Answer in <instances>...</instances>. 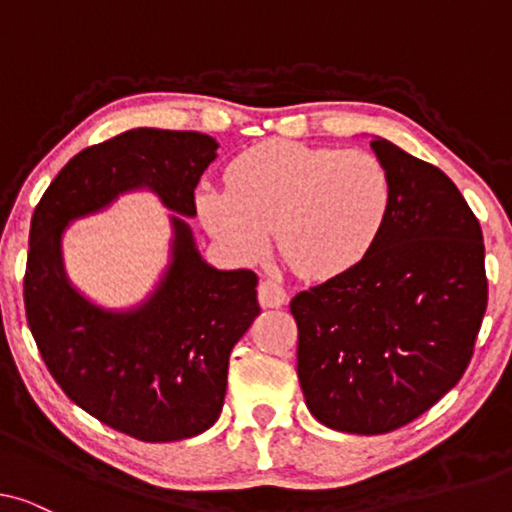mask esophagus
<instances>
[{"instance_id":"esophagus-1","label":"esophagus","mask_w":512,"mask_h":512,"mask_svg":"<svg viewBox=\"0 0 512 512\" xmlns=\"http://www.w3.org/2000/svg\"><path fill=\"white\" fill-rule=\"evenodd\" d=\"M289 300V293L284 291L282 284L272 282V279H263L258 284V303L263 307H282Z\"/></svg>"}]
</instances>
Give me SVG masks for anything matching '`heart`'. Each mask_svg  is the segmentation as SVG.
Wrapping results in <instances>:
<instances>
[{
  "mask_svg": "<svg viewBox=\"0 0 512 512\" xmlns=\"http://www.w3.org/2000/svg\"><path fill=\"white\" fill-rule=\"evenodd\" d=\"M230 186H202L198 212L207 233L237 258L277 249L298 275L328 279L368 254L391 205L389 174L366 151H335L272 139L244 151Z\"/></svg>",
  "mask_w": 512,
  "mask_h": 512,
  "instance_id": "heart-1",
  "label": "heart"
}]
</instances>
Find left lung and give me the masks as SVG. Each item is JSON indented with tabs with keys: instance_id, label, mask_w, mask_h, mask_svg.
Listing matches in <instances>:
<instances>
[{
	"instance_id": "1",
	"label": "left lung",
	"mask_w": 512,
	"mask_h": 512,
	"mask_svg": "<svg viewBox=\"0 0 512 512\" xmlns=\"http://www.w3.org/2000/svg\"><path fill=\"white\" fill-rule=\"evenodd\" d=\"M391 205L354 268L291 300L298 380L328 429L375 436L424 415L461 380L487 310L485 244L438 167L375 137Z\"/></svg>"
}]
</instances>
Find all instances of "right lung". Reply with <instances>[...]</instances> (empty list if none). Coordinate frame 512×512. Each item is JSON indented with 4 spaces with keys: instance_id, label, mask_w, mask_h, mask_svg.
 I'll return each mask as SVG.
<instances>
[{
    "instance_id": "obj_1",
    "label": "right lung",
    "mask_w": 512,
    "mask_h": 512,
    "mask_svg": "<svg viewBox=\"0 0 512 512\" xmlns=\"http://www.w3.org/2000/svg\"><path fill=\"white\" fill-rule=\"evenodd\" d=\"M216 149L202 132L128 130L76 153L32 216L25 314L41 359L79 408L146 443L193 438L219 419L230 352L261 314L254 272L209 265L186 221ZM135 190L175 212L171 258L142 304L114 311L68 282L61 237Z\"/></svg>"
}]
</instances>
